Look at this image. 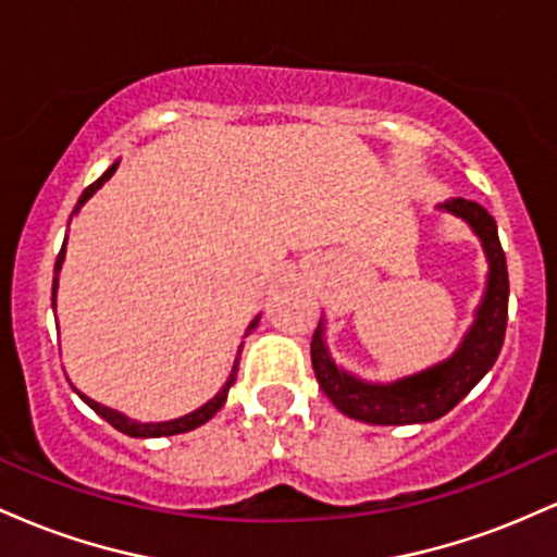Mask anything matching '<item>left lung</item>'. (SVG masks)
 I'll return each instance as SVG.
<instances>
[{
	"instance_id": "obj_1",
	"label": "left lung",
	"mask_w": 557,
	"mask_h": 557,
	"mask_svg": "<svg viewBox=\"0 0 557 557\" xmlns=\"http://www.w3.org/2000/svg\"><path fill=\"white\" fill-rule=\"evenodd\" d=\"M445 209L463 216L474 227L490 259L487 293H484L474 327L453 359L417 376L395 382V385H367V382L341 372L324 350L322 332L317 330L311 337L314 374L324 395L345 417L382 426L424 424V421L445 417L490 372L500 354L505 327H508V264H505V251L497 238V225L487 209L476 201L453 198L445 203Z\"/></svg>"
}]
</instances>
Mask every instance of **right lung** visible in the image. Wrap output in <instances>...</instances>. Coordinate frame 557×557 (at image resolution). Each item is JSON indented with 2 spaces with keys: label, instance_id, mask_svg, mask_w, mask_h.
I'll return each instance as SVG.
<instances>
[{
  "label": "right lung",
  "instance_id": "obj_1",
  "mask_svg": "<svg viewBox=\"0 0 557 557\" xmlns=\"http://www.w3.org/2000/svg\"><path fill=\"white\" fill-rule=\"evenodd\" d=\"M114 170H117V162H114L112 168L107 170L104 175L99 177V181H94L91 185H88L86 190H83L81 198H78V203H75L73 214L78 212V209L83 207V203H86L88 198H91V196L96 194V190L101 188V185H104V181H110V177L114 175ZM73 214H70V220H73ZM65 240H67V238H65ZM62 259H65V243H62L60 253H57V261H54V272H60V267H62ZM54 293H57V277H54V283H52V306H54ZM257 322H259V319H253V322H251V327H248V330H253V327H257ZM235 374H238V363H235V367H233V374H230L227 385L222 387L220 393H216L214 398L207 403V406H201V408H198V411L188 413V417H181V419H175V421H162V424H140V421H133V419H127V417H123V413H120V411H112V408H107V406H101V403H96V400H91V398H86V395H83V393H78V395H81L83 400L88 403V406L94 408L96 413H99L101 419H104V421H110V424H112L114 430H117V432H123V434H131V437H168V434H181V432H190V430H196V426L207 424V421L212 419L214 413L220 411L222 406H225V400H227V389H230V385H233V382H235Z\"/></svg>",
  "mask_w": 557,
  "mask_h": 557
}]
</instances>
